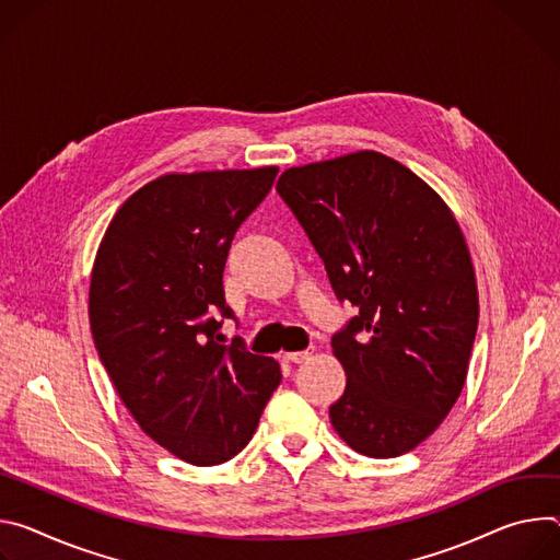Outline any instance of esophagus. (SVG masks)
<instances>
[{"mask_svg": "<svg viewBox=\"0 0 560 560\" xmlns=\"http://www.w3.org/2000/svg\"><path fill=\"white\" fill-rule=\"evenodd\" d=\"M312 353H314V347L312 349H302V351H289V353H284V360L298 364V362H304V360L312 358Z\"/></svg>", "mask_w": 560, "mask_h": 560, "instance_id": "esophagus-1", "label": "esophagus"}]
</instances>
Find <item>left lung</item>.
I'll list each match as a JSON object with an SVG mask.
<instances>
[{
    "mask_svg": "<svg viewBox=\"0 0 560 560\" xmlns=\"http://www.w3.org/2000/svg\"><path fill=\"white\" fill-rule=\"evenodd\" d=\"M276 191L338 300L358 308L331 336L347 374L331 424L362 456H402L436 431L467 378L478 291L460 226L416 173L376 151L293 166Z\"/></svg>",
    "mask_w": 560,
    "mask_h": 560,
    "instance_id": "obj_1",
    "label": "left lung"
}]
</instances>
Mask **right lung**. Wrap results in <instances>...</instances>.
Wrapping results in <instances>:
<instances>
[{
	"mask_svg": "<svg viewBox=\"0 0 560 560\" xmlns=\"http://www.w3.org/2000/svg\"><path fill=\"white\" fill-rule=\"evenodd\" d=\"M276 175H162L119 207L95 258L89 318L100 360L147 436L191 465L242 452L282 381L273 358L218 334L233 318L222 284L233 235Z\"/></svg>",
	"mask_w": 560,
	"mask_h": 560,
	"instance_id": "obj_1",
	"label": "right lung"
}]
</instances>
